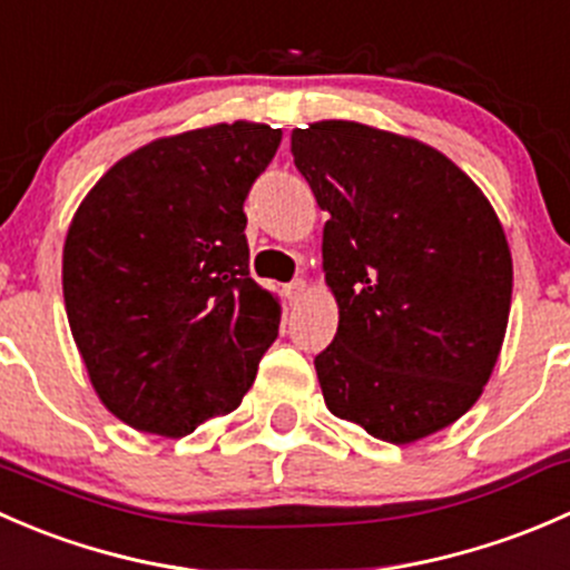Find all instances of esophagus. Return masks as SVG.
<instances>
[{"instance_id": "esophagus-1", "label": "esophagus", "mask_w": 570, "mask_h": 570, "mask_svg": "<svg viewBox=\"0 0 570 570\" xmlns=\"http://www.w3.org/2000/svg\"><path fill=\"white\" fill-rule=\"evenodd\" d=\"M303 295H306V281L297 278L292 281V284H286V297H289V303L303 301Z\"/></svg>"}]
</instances>
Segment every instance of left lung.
<instances>
[{"instance_id":"left-lung-1","label":"left lung","mask_w":570,"mask_h":570,"mask_svg":"<svg viewBox=\"0 0 570 570\" xmlns=\"http://www.w3.org/2000/svg\"><path fill=\"white\" fill-rule=\"evenodd\" d=\"M320 209L322 267L338 303L314 358L333 416L389 444L450 428L502 350L513 258L497 212L435 148L355 120L292 131Z\"/></svg>"}]
</instances>
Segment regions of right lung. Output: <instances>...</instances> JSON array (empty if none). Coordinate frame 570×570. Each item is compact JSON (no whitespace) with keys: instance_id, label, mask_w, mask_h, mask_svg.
<instances>
[{"instance_id":"1","label":"right lung","mask_w":570,"mask_h":570,"mask_svg":"<svg viewBox=\"0 0 570 570\" xmlns=\"http://www.w3.org/2000/svg\"><path fill=\"white\" fill-rule=\"evenodd\" d=\"M281 129L217 124L115 163L79 204L62 297L96 394L142 433L187 435L234 411L278 336L250 278L243 204Z\"/></svg>"}]
</instances>
